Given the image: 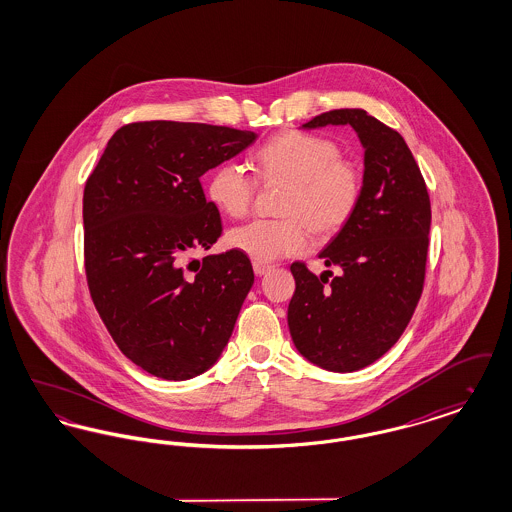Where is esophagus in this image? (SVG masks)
Instances as JSON below:
<instances>
[{
  "mask_svg": "<svg viewBox=\"0 0 512 512\" xmlns=\"http://www.w3.org/2000/svg\"><path fill=\"white\" fill-rule=\"evenodd\" d=\"M253 270H255L257 276H265V274L272 270V267L270 265H263V263H253Z\"/></svg>",
  "mask_w": 512,
  "mask_h": 512,
  "instance_id": "esophagus-1",
  "label": "esophagus"
}]
</instances>
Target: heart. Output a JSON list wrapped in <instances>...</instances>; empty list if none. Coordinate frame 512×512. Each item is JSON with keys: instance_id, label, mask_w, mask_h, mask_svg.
Listing matches in <instances>:
<instances>
[{"instance_id": "1", "label": "heart", "mask_w": 512, "mask_h": 512, "mask_svg": "<svg viewBox=\"0 0 512 512\" xmlns=\"http://www.w3.org/2000/svg\"><path fill=\"white\" fill-rule=\"evenodd\" d=\"M263 182H288L280 213L284 219H255L228 232V244L257 263L299 255L313 232L328 238L355 217L365 180L359 165L341 157L334 140L290 130L270 138L255 153ZM259 180L236 159L217 165L207 180L211 203L228 217H245L255 201Z\"/></svg>"}]
</instances>
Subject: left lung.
<instances>
[{
  "label": "left lung",
  "instance_id": "obj_1",
  "mask_svg": "<svg viewBox=\"0 0 512 512\" xmlns=\"http://www.w3.org/2000/svg\"><path fill=\"white\" fill-rule=\"evenodd\" d=\"M328 124H349L359 134L365 190L355 217L318 255L340 274L317 276L293 263L288 326L307 361L353 372L378 361L413 317L424 288L432 209L422 172L397 130L363 109H334L303 128Z\"/></svg>",
  "mask_w": 512,
  "mask_h": 512
}]
</instances>
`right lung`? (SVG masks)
<instances>
[{
	"label": "right lung",
	"mask_w": 512,
	"mask_h": 512,
	"mask_svg": "<svg viewBox=\"0 0 512 512\" xmlns=\"http://www.w3.org/2000/svg\"><path fill=\"white\" fill-rule=\"evenodd\" d=\"M255 132L201 122L119 128L84 188V267L92 301L122 353L163 380L217 363L253 286L249 257L195 259L222 234L199 178Z\"/></svg>",
	"instance_id": "obj_1"
}]
</instances>
